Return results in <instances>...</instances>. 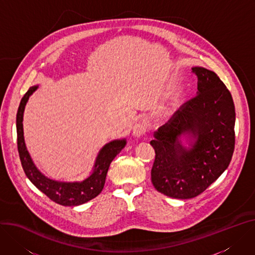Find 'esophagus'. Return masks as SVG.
I'll list each match as a JSON object with an SVG mask.
<instances>
[{"instance_id":"esophagus-1","label":"esophagus","mask_w":255,"mask_h":255,"mask_svg":"<svg viewBox=\"0 0 255 255\" xmlns=\"http://www.w3.org/2000/svg\"><path fill=\"white\" fill-rule=\"evenodd\" d=\"M145 130H146L145 123L140 122V123L134 125V127L132 129V134H133L134 137H140V136H142L144 134Z\"/></svg>"}]
</instances>
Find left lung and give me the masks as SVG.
<instances>
[{"label": "left lung", "mask_w": 255, "mask_h": 255, "mask_svg": "<svg viewBox=\"0 0 255 255\" xmlns=\"http://www.w3.org/2000/svg\"><path fill=\"white\" fill-rule=\"evenodd\" d=\"M196 96L153 134L154 188L169 197L189 199L202 193L228 168L235 147V106L219 76L193 67ZM187 134L190 148L179 140Z\"/></svg>", "instance_id": "obj_1"}]
</instances>
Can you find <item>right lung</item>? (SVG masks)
<instances>
[{
    "label": "right lung",
    "mask_w": 255,
    "mask_h": 255,
    "mask_svg": "<svg viewBox=\"0 0 255 255\" xmlns=\"http://www.w3.org/2000/svg\"><path fill=\"white\" fill-rule=\"evenodd\" d=\"M37 87V85L31 86L27 90L20 102L16 116L17 146L22 168L34 186L56 203L65 206L83 204L97 197L102 192L112 160L125 147L126 139H116L104 145L96 158L94 171L90 176L81 182H60L45 177L39 172L32 161L25 145L24 135H23L22 122L24 109L29 97Z\"/></svg>",
    "instance_id": "1"
}]
</instances>
